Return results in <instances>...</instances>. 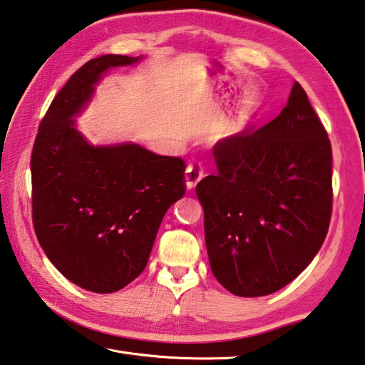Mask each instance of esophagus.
Wrapping results in <instances>:
<instances>
[{
	"label": "esophagus",
	"mask_w": 365,
	"mask_h": 365,
	"mask_svg": "<svg viewBox=\"0 0 365 365\" xmlns=\"http://www.w3.org/2000/svg\"><path fill=\"white\" fill-rule=\"evenodd\" d=\"M202 178H203V170L200 165L190 163V165L185 168V185H187L189 190L195 189V185L200 182Z\"/></svg>",
	"instance_id": "esophagus-1"
}]
</instances>
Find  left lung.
<instances>
[{
	"label": "left lung",
	"instance_id": "left-lung-1",
	"mask_svg": "<svg viewBox=\"0 0 365 365\" xmlns=\"http://www.w3.org/2000/svg\"><path fill=\"white\" fill-rule=\"evenodd\" d=\"M217 175L197 184L214 277L230 293L279 292L310 264L332 210V150L302 86L254 132L214 146Z\"/></svg>",
	"mask_w": 365,
	"mask_h": 365
}]
</instances>
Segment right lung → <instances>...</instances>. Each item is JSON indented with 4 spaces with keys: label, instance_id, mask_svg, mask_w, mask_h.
I'll return each instance as SVG.
<instances>
[{
    "label": "right lung",
    "instance_id": "add662e5",
    "mask_svg": "<svg viewBox=\"0 0 365 365\" xmlns=\"http://www.w3.org/2000/svg\"><path fill=\"white\" fill-rule=\"evenodd\" d=\"M140 59H89L56 94L33 146L37 241L66 279L94 293H115L143 272L163 215L185 193L182 159L132 141L94 146L76 128L102 77Z\"/></svg>",
    "mask_w": 365,
    "mask_h": 365
}]
</instances>
